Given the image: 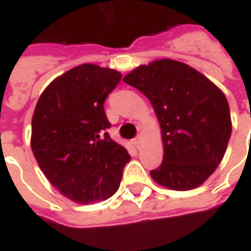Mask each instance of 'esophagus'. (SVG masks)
I'll return each mask as SVG.
<instances>
[{
    "mask_svg": "<svg viewBox=\"0 0 251 251\" xmlns=\"http://www.w3.org/2000/svg\"><path fill=\"white\" fill-rule=\"evenodd\" d=\"M133 144H134V147H136L137 149H140V148H141V144H142V137L141 136H137L136 138H134V141H133Z\"/></svg>",
    "mask_w": 251,
    "mask_h": 251,
    "instance_id": "obj_1",
    "label": "esophagus"
}]
</instances>
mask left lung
<instances>
[{
    "mask_svg": "<svg viewBox=\"0 0 251 251\" xmlns=\"http://www.w3.org/2000/svg\"><path fill=\"white\" fill-rule=\"evenodd\" d=\"M124 82L151 100L160 122L164 156L151 171L152 179L175 191L203 184L221 164L231 136L225 94L195 68L171 59L137 67Z\"/></svg>",
    "mask_w": 251,
    "mask_h": 251,
    "instance_id": "obj_1",
    "label": "left lung"
}]
</instances>
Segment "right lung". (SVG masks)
Here are the masks:
<instances>
[{"instance_id": "obj_1", "label": "right lung", "mask_w": 251, "mask_h": 251, "mask_svg": "<svg viewBox=\"0 0 251 251\" xmlns=\"http://www.w3.org/2000/svg\"><path fill=\"white\" fill-rule=\"evenodd\" d=\"M121 77L111 68L77 66L50 83L35 107L30 147L36 161L51 184L79 204L113 196L130 161L109 133L100 136L110 127L104 99Z\"/></svg>"}]
</instances>
